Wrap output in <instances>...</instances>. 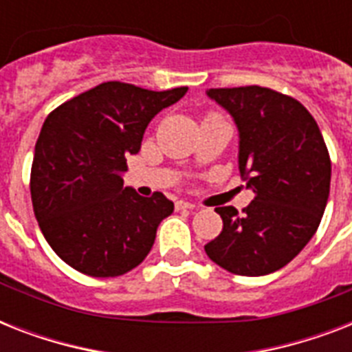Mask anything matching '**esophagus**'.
I'll return each instance as SVG.
<instances>
[{
    "instance_id": "1",
    "label": "esophagus",
    "mask_w": 352,
    "mask_h": 352,
    "mask_svg": "<svg viewBox=\"0 0 352 352\" xmlns=\"http://www.w3.org/2000/svg\"><path fill=\"white\" fill-rule=\"evenodd\" d=\"M175 208L177 210H193V208H195V204L186 203V201H177Z\"/></svg>"
}]
</instances>
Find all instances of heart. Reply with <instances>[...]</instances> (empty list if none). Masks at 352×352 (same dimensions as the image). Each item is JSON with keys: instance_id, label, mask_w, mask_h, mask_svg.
Instances as JSON below:
<instances>
[{"instance_id": "obj_1", "label": "heart", "mask_w": 352, "mask_h": 352, "mask_svg": "<svg viewBox=\"0 0 352 352\" xmlns=\"http://www.w3.org/2000/svg\"><path fill=\"white\" fill-rule=\"evenodd\" d=\"M208 117H217V115H208Z\"/></svg>"}]
</instances>
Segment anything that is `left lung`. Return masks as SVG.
I'll return each instance as SVG.
<instances>
[{"label":"left lung","mask_w":352,"mask_h":352,"mask_svg":"<svg viewBox=\"0 0 352 352\" xmlns=\"http://www.w3.org/2000/svg\"><path fill=\"white\" fill-rule=\"evenodd\" d=\"M206 95L239 129V171L254 201L243 214L219 206L223 230L204 246L221 268L265 276L283 268L316 234L331 188V157L305 106L278 91L245 85Z\"/></svg>","instance_id":"8db88e82"}]
</instances>
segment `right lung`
Masks as SVG:
<instances>
[{"mask_svg":"<svg viewBox=\"0 0 352 352\" xmlns=\"http://www.w3.org/2000/svg\"><path fill=\"white\" fill-rule=\"evenodd\" d=\"M186 91L104 82L45 118L34 148L30 197L41 234L69 267L115 278L148 256L173 203L160 192L140 197L124 188L122 173L151 118Z\"/></svg>","mask_w":352,"mask_h":352,"instance_id":"right-lung-1","label":"right lung"}]
</instances>
